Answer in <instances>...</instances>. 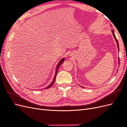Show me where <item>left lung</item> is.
<instances>
[{
	"instance_id": "obj_1",
	"label": "left lung",
	"mask_w": 127,
	"mask_h": 127,
	"mask_svg": "<svg viewBox=\"0 0 127 127\" xmlns=\"http://www.w3.org/2000/svg\"><path fill=\"white\" fill-rule=\"evenodd\" d=\"M112 33H113V36H114V39H115V40H116V42H117V45H118V50L119 51V43H118V40L117 39V38H116V35H115L114 32V31H113V30H112ZM119 64H120V60H119Z\"/></svg>"
}]
</instances>
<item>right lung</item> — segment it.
<instances>
[{
	"label": "right lung",
	"instance_id": "obj_1",
	"mask_svg": "<svg viewBox=\"0 0 127 127\" xmlns=\"http://www.w3.org/2000/svg\"><path fill=\"white\" fill-rule=\"evenodd\" d=\"M64 58H63L62 59H61L60 61H59V64H58V65H57V69H56V74H55V77H54V79H53V82H52V83L51 84H50V85L48 86H47V87L46 88H45L44 89H48V88H49L50 87H51L53 84H54V83H55V79H56V75H57V72H58V69H59V67H60V65L62 64L64 62Z\"/></svg>",
	"mask_w": 127,
	"mask_h": 127
}]
</instances>
